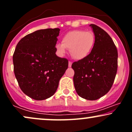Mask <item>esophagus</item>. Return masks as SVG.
Wrapping results in <instances>:
<instances>
[{
	"label": "esophagus",
	"instance_id": "esophagus-1",
	"mask_svg": "<svg viewBox=\"0 0 132 132\" xmlns=\"http://www.w3.org/2000/svg\"><path fill=\"white\" fill-rule=\"evenodd\" d=\"M71 65H72V62L69 61V63H68V66H69V68H71Z\"/></svg>",
	"mask_w": 132,
	"mask_h": 132
}]
</instances>
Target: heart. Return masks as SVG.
Returning a JSON list of instances; mask_svg holds the SVG:
<instances>
[{"label": "heart", "mask_w": 132, "mask_h": 132, "mask_svg": "<svg viewBox=\"0 0 132 132\" xmlns=\"http://www.w3.org/2000/svg\"><path fill=\"white\" fill-rule=\"evenodd\" d=\"M95 43V36L89 31L75 30L65 34L62 38V43H57L56 48L61 55L66 53V49L70 51L71 57L81 60L89 55Z\"/></svg>", "instance_id": "b5f03b06"}]
</instances>
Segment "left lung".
Instances as JSON below:
<instances>
[{
    "mask_svg": "<svg viewBox=\"0 0 132 132\" xmlns=\"http://www.w3.org/2000/svg\"><path fill=\"white\" fill-rule=\"evenodd\" d=\"M95 43L90 54L72 63L73 81L78 94L83 99L97 100L110 90L117 71L118 52L112 39L105 31L90 24Z\"/></svg>",
    "mask_w": 132,
    "mask_h": 132,
    "instance_id": "1",
    "label": "left lung"
}]
</instances>
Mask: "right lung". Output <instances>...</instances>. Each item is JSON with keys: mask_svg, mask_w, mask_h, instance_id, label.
Masks as SVG:
<instances>
[{"mask_svg": "<svg viewBox=\"0 0 132 132\" xmlns=\"http://www.w3.org/2000/svg\"><path fill=\"white\" fill-rule=\"evenodd\" d=\"M60 28L39 30L22 38L13 55V71L21 90L37 101L50 97L68 67L56 54Z\"/></svg>", "mask_w": 132, "mask_h": 132, "instance_id": "1", "label": "right lung"}]
</instances>
